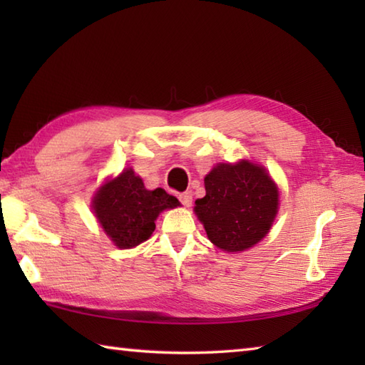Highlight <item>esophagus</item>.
Segmentation results:
<instances>
[{
  "mask_svg": "<svg viewBox=\"0 0 365 365\" xmlns=\"http://www.w3.org/2000/svg\"><path fill=\"white\" fill-rule=\"evenodd\" d=\"M178 200H180V202H182L185 207H190V205H191V202H192V195H191V191L180 192V195H178Z\"/></svg>",
  "mask_w": 365,
  "mask_h": 365,
  "instance_id": "34e87169",
  "label": "esophagus"
}]
</instances>
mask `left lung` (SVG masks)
Wrapping results in <instances>:
<instances>
[{
    "mask_svg": "<svg viewBox=\"0 0 365 365\" xmlns=\"http://www.w3.org/2000/svg\"><path fill=\"white\" fill-rule=\"evenodd\" d=\"M205 196L195 212L208 240L227 252L245 251L268 234L277 213L279 192L262 166L221 163L204 178Z\"/></svg>",
    "mask_w": 365,
    "mask_h": 365,
    "instance_id": "obj_1",
    "label": "left lung"
}]
</instances>
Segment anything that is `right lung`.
<instances>
[{"mask_svg": "<svg viewBox=\"0 0 365 365\" xmlns=\"http://www.w3.org/2000/svg\"><path fill=\"white\" fill-rule=\"evenodd\" d=\"M180 205L165 190L149 191L141 178L125 169L114 180L105 183L94 197V213L106 235L122 250L145 242L155 230V220L166 210Z\"/></svg>", "mask_w": 365, "mask_h": 365, "instance_id": "right-lung-1", "label": "right lung"}]
</instances>
